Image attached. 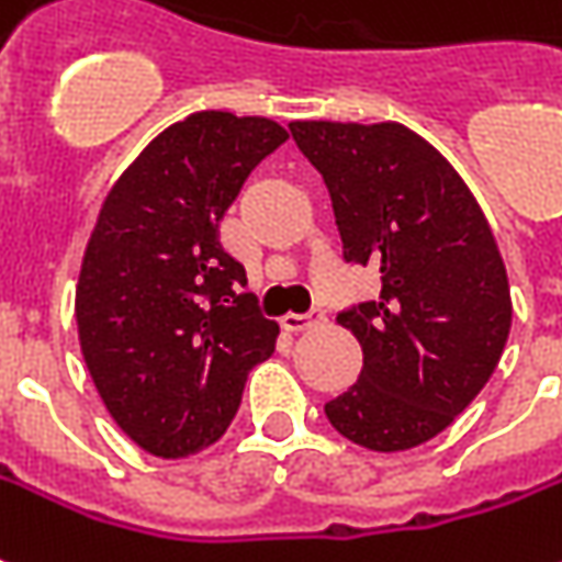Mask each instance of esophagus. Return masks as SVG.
<instances>
[{
    "mask_svg": "<svg viewBox=\"0 0 562 562\" xmlns=\"http://www.w3.org/2000/svg\"><path fill=\"white\" fill-rule=\"evenodd\" d=\"M325 319V313L322 310H310V313H285L280 319V325L285 331H304L310 325H316V322Z\"/></svg>",
    "mask_w": 562,
    "mask_h": 562,
    "instance_id": "34e87169",
    "label": "esophagus"
}]
</instances>
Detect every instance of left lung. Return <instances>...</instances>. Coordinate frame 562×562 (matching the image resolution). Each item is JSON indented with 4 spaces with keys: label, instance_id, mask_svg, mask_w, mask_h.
Returning a JSON list of instances; mask_svg holds the SVG:
<instances>
[{
    "label": "left lung",
    "instance_id": "1",
    "mask_svg": "<svg viewBox=\"0 0 562 562\" xmlns=\"http://www.w3.org/2000/svg\"><path fill=\"white\" fill-rule=\"evenodd\" d=\"M322 172L344 258L380 270V297L337 322L362 374L325 404L352 445H426L472 404L512 331V289L493 227L453 164L398 121H292Z\"/></svg>",
    "mask_w": 562,
    "mask_h": 562
}]
</instances>
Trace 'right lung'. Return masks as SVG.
<instances>
[{"label":"right lung","mask_w":562,"mask_h":562,"mask_svg":"<svg viewBox=\"0 0 562 562\" xmlns=\"http://www.w3.org/2000/svg\"><path fill=\"white\" fill-rule=\"evenodd\" d=\"M285 139L270 117L194 112L145 145L100 206L78 270V344L105 411L151 457L215 445L273 352L280 328L237 292L246 270L218 222Z\"/></svg>","instance_id":"1"}]
</instances>
